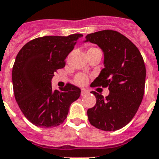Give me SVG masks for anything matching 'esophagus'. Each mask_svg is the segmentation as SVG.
I'll use <instances>...</instances> for the list:
<instances>
[{
  "instance_id": "esophagus-1",
  "label": "esophagus",
  "mask_w": 159,
  "mask_h": 159,
  "mask_svg": "<svg viewBox=\"0 0 159 159\" xmlns=\"http://www.w3.org/2000/svg\"><path fill=\"white\" fill-rule=\"evenodd\" d=\"M88 91L85 90V89H82V91H81V95L82 96H84L86 95V94H88Z\"/></svg>"
}]
</instances>
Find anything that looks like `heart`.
<instances>
[{
    "label": "heart",
    "instance_id": "b5f03b06",
    "mask_svg": "<svg viewBox=\"0 0 159 159\" xmlns=\"http://www.w3.org/2000/svg\"><path fill=\"white\" fill-rule=\"evenodd\" d=\"M88 81V77L86 76L85 74H82V73H79V74L76 75L75 77V82L78 85H85Z\"/></svg>",
    "mask_w": 159,
    "mask_h": 159
}]
</instances>
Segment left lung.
Listing matches in <instances>:
<instances>
[{"instance_id":"left-lung-1","label":"left lung","mask_w":159,"mask_h":159,"mask_svg":"<svg viewBox=\"0 0 159 159\" xmlns=\"http://www.w3.org/2000/svg\"><path fill=\"white\" fill-rule=\"evenodd\" d=\"M85 38L86 42L98 45L104 52L105 67L91 86L108 88L110 92L105 98L92 92L97 102L88 110V120L100 130H118L133 119L143 98V58L138 47L117 31H97Z\"/></svg>"}]
</instances>
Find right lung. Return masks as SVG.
<instances>
[{
	"label": "right lung",
	"mask_w": 159,
	"mask_h": 159,
	"mask_svg": "<svg viewBox=\"0 0 159 159\" xmlns=\"http://www.w3.org/2000/svg\"><path fill=\"white\" fill-rule=\"evenodd\" d=\"M82 34L45 36L27 42L18 52L12 68L16 101L24 116L36 127H57L67 117L69 107L80 97L81 89L71 83L52 90V78L66 65Z\"/></svg>",
	"instance_id": "obj_1"
}]
</instances>
